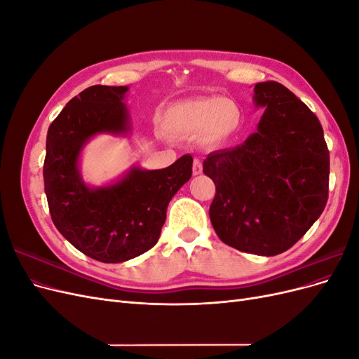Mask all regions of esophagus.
<instances>
[{
	"label": "esophagus",
	"instance_id": "1",
	"mask_svg": "<svg viewBox=\"0 0 359 359\" xmlns=\"http://www.w3.org/2000/svg\"><path fill=\"white\" fill-rule=\"evenodd\" d=\"M202 173V161L199 158H194L193 161V175H199Z\"/></svg>",
	"mask_w": 359,
	"mask_h": 359
}]
</instances>
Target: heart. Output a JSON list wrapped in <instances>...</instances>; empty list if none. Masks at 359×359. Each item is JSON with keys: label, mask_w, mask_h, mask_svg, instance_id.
Returning <instances> with one entry per match:
<instances>
[{"label": "heart", "mask_w": 359, "mask_h": 359, "mask_svg": "<svg viewBox=\"0 0 359 359\" xmlns=\"http://www.w3.org/2000/svg\"><path fill=\"white\" fill-rule=\"evenodd\" d=\"M243 121V112L235 102L223 97H202L172 104L163 118V126L177 136H199L205 144H220L231 137Z\"/></svg>", "instance_id": "1"}]
</instances>
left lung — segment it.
Returning a JSON list of instances; mask_svg holds the SVG:
<instances>
[{"mask_svg": "<svg viewBox=\"0 0 359 359\" xmlns=\"http://www.w3.org/2000/svg\"><path fill=\"white\" fill-rule=\"evenodd\" d=\"M265 106L257 132L211 153L203 173L215 184L210 219L220 240L240 252L276 256L316 222L328 201L330 151L318 116L278 82L255 85Z\"/></svg>", "mask_w": 359, "mask_h": 359, "instance_id": "8db88e82", "label": "left lung"}]
</instances>
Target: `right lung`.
I'll list each match as a JSON object with an SVG mask.
<instances>
[{"instance_id":"right-lung-1","label":"right lung","mask_w":359,"mask_h":359,"mask_svg":"<svg viewBox=\"0 0 359 359\" xmlns=\"http://www.w3.org/2000/svg\"><path fill=\"white\" fill-rule=\"evenodd\" d=\"M127 86L93 85L49 126L43 165L52 222L66 240L99 262L118 264L153 248L170 199L191 177L186 154L158 170L132 169L109 187L90 189L78 170L83 144L97 133H126Z\"/></svg>"}]
</instances>
